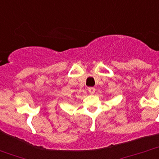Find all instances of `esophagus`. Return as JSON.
I'll list each match as a JSON object with an SVG mask.
<instances>
[{"instance_id":"obj_1","label":"esophagus","mask_w":159,"mask_h":159,"mask_svg":"<svg viewBox=\"0 0 159 159\" xmlns=\"http://www.w3.org/2000/svg\"><path fill=\"white\" fill-rule=\"evenodd\" d=\"M88 91H89V93L90 94H93L95 93L96 89L94 87H89L88 88Z\"/></svg>"}]
</instances>
